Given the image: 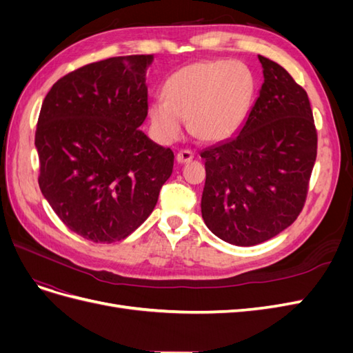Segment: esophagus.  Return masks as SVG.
Segmentation results:
<instances>
[{
    "label": "esophagus",
    "mask_w": 353,
    "mask_h": 353,
    "mask_svg": "<svg viewBox=\"0 0 353 353\" xmlns=\"http://www.w3.org/2000/svg\"><path fill=\"white\" fill-rule=\"evenodd\" d=\"M193 157H194V153L188 150V148H185V150L178 152L176 162L178 163H187V162H190V160H193Z\"/></svg>",
    "instance_id": "esophagus-1"
}]
</instances>
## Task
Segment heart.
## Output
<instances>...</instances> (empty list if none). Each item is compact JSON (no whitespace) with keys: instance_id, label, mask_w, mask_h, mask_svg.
Listing matches in <instances>:
<instances>
[{"instance_id":"obj_1","label":"heart","mask_w":353,"mask_h":353,"mask_svg":"<svg viewBox=\"0 0 353 353\" xmlns=\"http://www.w3.org/2000/svg\"><path fill=\"white\" fill-rule=\"evenodd\" d=\"M256 81L241 61L203 60L178 69L165 83L166 97L150 104L154 135L172 143L183 135L185 119L203 141H223L243 126L254 97Z\"/></svg>"}]
</instances>
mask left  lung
Returning <instances> with one entry per match:
<instances>
[{
  "label": "left lung",
  "mask_w": 353,
  "mask_h": 353,
  "mask_svg": "<svg viewBox=\"0 0 353 353\" xmlns=\"http://www.w3.org/2000/svg\"><path fill=\"white\" fill-rule=\"evenodd\" d=\"M258 57L263 83L248 119L236 137L200 153L206 168L203 221L236 245L263 243L292 225L316 159L306 91L279 63Z\"/></svg>",
  "instance_id": "left-lung-1"
}]
</instances>
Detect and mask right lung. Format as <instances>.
<instances>
[{"label": "right lung", "instance_id": "add662e5", "mask_svg": "<svg viewBox=\"0 0 353 353\" xmlns=\"http://www.w3.org/2000/svg\"><path fill=\"white\" fill-rule=\"evenodd\" d=\"M152 63V54L90 63L60 78L41 105V193L70 231L94 243L134 232L172 174V150L140 131Z\"/></svg>", "mask_w": 353, "mask_h": 353}]
</instances>
